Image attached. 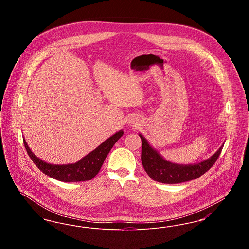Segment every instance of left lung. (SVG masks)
<instances>
[{"label": "left lung", "instance_id": "obj_1", "mask_svg": "<svg viewBox=\"0 0 249 249\" xmlns=\"http://www.w3.org/2000/svg\"><path fill=\"white\" fill-rule=\"evenodd\" d=\"M140 137L142 140L141 160L143 169L151 179L164 184H178L200 178L214 164L224 145L222 144L210 159L198 164L178 165L163 160L141 134Z\"/></svg>", "mask_w": 249, "mask_h": 249}]
</instances>
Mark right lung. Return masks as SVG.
<instances>
[{
  "label": "right lung",
  "mask_w": 249,
  "mask_h": 249,
  "mask_svg": "<svg viewBox=\"0 0 249 249\" xmlns=\"http://www.w3.org/2000/svg\"><path fill=\"white\" fill-rule=\"evenodd\" d=\"M122 135L123 131L120 130L101 143L92 152L84 157L79 161L67 165H53L41 160L31 151L24 139L23 142L31 160L44 174L62 182H80L91 180L99 173L109 151Z\"/></svg>",
  "instance_id": "obj_1"
}]
</instances>
